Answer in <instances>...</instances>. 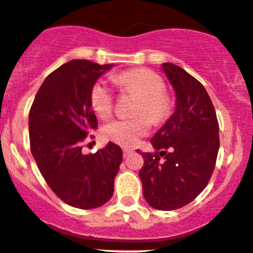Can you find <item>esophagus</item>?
<instances>
[{"mask_svg": "<svg viewBox=\"0 0 253 253\" xmlns=\"http://www.w3.org/2000/svg\"><path fill=\"white\" fill-rule=\"evenodd\" d=\"M130 153H132V150H130V148H123V156H124V157H127Z\"/></svg>", "mask_w": 253, "mask_h": 253, "instance_id": "34e87169", "label": "esophagus"}]
</instances>
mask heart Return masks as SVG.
I'll return each instance as SVG.
<instances>
[{
  "instance_id": "b5f03b06",
  "label": "heart",
  "mask_w": 253,
  "mask_h": 253,
  "mask_svg": "<svg viewBox=\"0 0 253 253\" xmlns=\"http://www.w3.org/2000/svg\"><path fill=\"white\" fill-rule=\"evenodd\" d=\"M114 82L124 90L136 91L142 96L135 117H119L103 126V135L109 141L124 147H134L156 123L165 121L169 114V100L165 95V83L148 69H132L114 77ZM93 111L102 118L112 113L114 107L113 91L107 83H95L90 93Z\"/></svg>"
}]
</instances>
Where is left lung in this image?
<instances>
[{
	"instance_id": "obj_1",
	"label": "left lung",
	"mask_w": 253,
	"mask_h": 253,
	"mask_svg": "<svg viewBox=\"0 0 253 253\" xmlns=\"http://www.w3.org/2000/svg\"><path fill=\"white\" fill-rule=\"evenodd\" d=\"M161 68L175 93V109L151 139L156 152H140L145 163L139 176L147 204L171 211L194 201L207 186L219 150V126L199 80L173 63Z\"/></svg>"
}]
</instances>
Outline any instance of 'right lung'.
<instances>
[{
  "label": "right lung",
  "mask_w": 253,
  "mask_h": 253,
  "mask_svg": "<svg viewBox=\"0 0 253 253\" xmlns=\"http://www.w3.org/2000/svg\"><path fill=\"white\" fill-rule=\"evenodd\" d=\"M112 67L85 59L63 64L43 80L30 109V148L39 170L52 191L75 208L109 201L123 160L122 148L111 141L95 153L82 151L97 127L91 88Z\"/></svg>",
  "instance_id": "obj_1"
}]
</instances>
